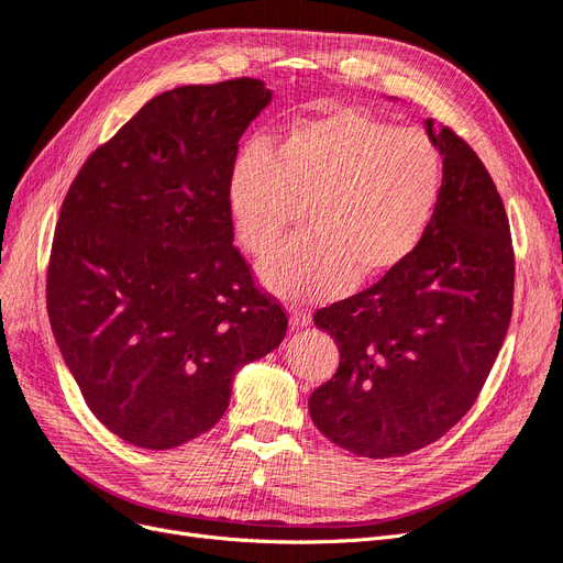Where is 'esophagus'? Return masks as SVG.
<instances>
[{
  "instance_id": "esophagus-1",
  "label": "esophagus",
  "mask_w": 563,
  "mask_h": 563,
  "mask_svg": "<svg viewBox=\"0 0 563 563\" xmlns=\"http://www.w3.org/2000/svg\"><path fill=\"white\" fill-rule=\"evenodd\" d=\"M288 312H290L288 321L294 328H305V325L312 323V312H309V309H305V307H290Z\"/></svg>"
}]
</instances>
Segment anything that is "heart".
Instances as JSON below:
<instances>
[{"label": "heart", "mask_w": 563, "mask_h": 563, "mask_svg": "<svg viewBox=\"0 0 563 563\" xmlns=\"http://www.w3.org/2000/svg\"><path fill=\"white\" fill-rule=\"evenodd\" d=\"M442 190L435 142L356 107L290 125L279 142L246 151L228 200L238 238L265 258L307 207L312 230L261 269L277 296L323 300L394 273L423 240Z\"/></svg>", "instance_id": "heart-1"}]
</instances>
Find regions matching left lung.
<instances>
[{
  "instance_id": "obj_1",
  "label": "left lung",
  "mask_w": 563,
  "mask_h": 563,
  "mask_svg": "<svg viewBox=\"0 0 563 563\" xmlns=\"http://www.w3.org/2000/svg\"><path fill=\"white\" fill-rule=\"evenodd\" d=\"M426 132L442 156V190L423 240L394 273L314 314L340 365L309 396V415L367 459L448 433L479 396L512 317L515 254L498 190L456 132L431 119Z\"/></svg>"
}]
</instances>
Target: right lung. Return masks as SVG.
Returning a JSON list of instances; mask_svg holds the SVG:
<instances>
[{"label":"right lung","mask_w":563,"mask_h":563,"mask_svg":"<svg viewBox=\"0 0 563 563\" xmlns=\"http://www.w3.org/2000/svg\"><path fill=\"white\" fill-rule=\"evenodd\" d=\"M273 100L258 79L156 95L76 174L46 307L60 354L111 433L172 450L228 410L232 379L286 335L232 244L238 142Z\"/></svg>","instance_id":"1"}]
</instances>
